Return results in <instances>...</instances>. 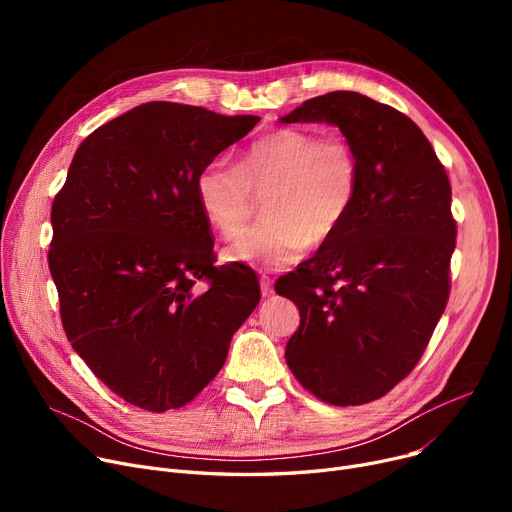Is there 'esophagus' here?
<instances>
[{"mask_svg": "<svg viewBox=\"0 0 512 512\" xmlns=\"http://www.w3.org/2000/svg\"><path fill=\"white\" fill-rule=\"evenodd\" d=\"M259 286H261V294H263V297H270V294L274 292V286H272V278L261 276V278H259Z\"/></svg>", "mask_w": 512, "mask_h": 512, "instance_id": "34e87169", "label": "esophagus"}]
</instances>
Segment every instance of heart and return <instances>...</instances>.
Masks as SVG:
<instances>
[{
    "instance_id": "b5f03b06",
    "label": "heart",
    "mask_w": 512,
    "mask_h": 512,
    "mask_svg": "<svg viewBox=\"0 0 512 512\" xmlns=\"http://www.w3.org/2000/svg\"><path fill=\"white\" fill-rule=\"evenodd\" d=\"M197 201L207 224L224 238L247 224L253 193L265 195V222L224 251L234 263L282 270L311 247L326 245L351 215L359 195V159L340 134L280 128L253 141L238 166L224 157L197 176Z\"/></svg>"
}]
</instances>
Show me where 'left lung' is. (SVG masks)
<instances>
[{
    "label": "left lung",
    "mask_w": 512,
    "mask_h": 512,
    "mask_svg": "<svg viewBox=\"0 0 512 512\" xmlns=\"http://www.w3.org/2000/svg\"><path fill=\"white\" fill-rule=\"evenodd\" d=\"M280 122L338 126L359 159L348 220L276 292L301 311L284 355L294 378L330 405H363L407 378L444 313L450 182L421 128L361 93L313 97Z\"/></svg>",
    "instance_id": "left-lung-1"
}]
</instances>
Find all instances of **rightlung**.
<instances>
[{
    "label": "right lung",
    "mask_w": 512,
    "mask_h": 512,
    "mask_svg": "<svg viewBox=\"0 0 512 512\" xmlns=\"http://www.w3.org/2000/svg\"><path fill=\"white\" fill-rule=\"evenodd\" d=\"M257 116L151 101L80 143L53 199L49 270L66 336L120 398L164 413L191 402L259 303L251 267L213 265L197 176ZM210 286L201 293L196 282Z\"/></svg>",
    "instance_id": "add662e5"
}]
</instances>
